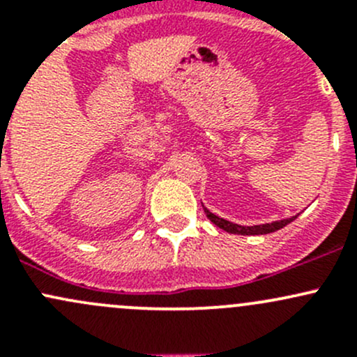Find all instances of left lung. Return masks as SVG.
I'll return each instance as SVG.
<instances>
[{"label": "left lung", "mask_w": 357, "mask_h": 357, "mask_svg": "<svg viewBox=\"0 0 357 357\" xmlns=\"http://www.w3.org/2000/svg\"><path fill=\"white\" fill-rule=\"evenodd\" d=\"M204 212L207 214V218L214 222L218 228L225 229V231L233 233V235H268V233L278 231L282 229L283 226H287L289 222L294 221L297 215H291V218L282 219V221H273V222H266V225H254V226H242V225H235L231 221H226V219L219 218V215L212 214L207 207H204Z\"/></svg>", "instance_id": "1"}]
</instances>
